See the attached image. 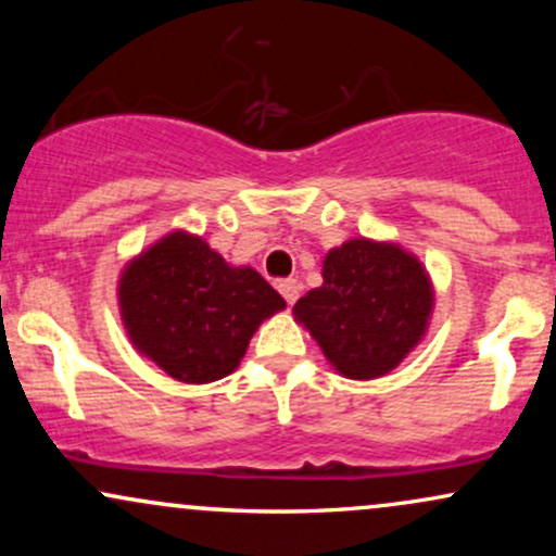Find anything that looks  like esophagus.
Masks as SVG:
<instances>
[{"mask_svg":"<svg viewBox=\"0 0 556 556\" xmlns=\"http://www.w3.org/2000/svg\"><path fill=\"white\" fill-rule=\"evenodd\" d=\"M277 290L279 292H282V298L287 300V303H295V300H298V292H300V282H298V279H282V282H279L277 285Z\"/></svg>","mask_w":556,"mask_h":556,"instance_id":"obj_1","label":"esophagus"}]
</instances>
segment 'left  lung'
Masks as SVG:
<instances>
[{
	"label": "left lung",
	"mask_w": 556,
	"mask_h": 556,
	"mask_svg": "<svg viewBox=\"0 0 556 556\" xmlns=\"http://www.w3.org/2000/svg\"><path fill=\"white\" fill-rule=\"evenodd\" d=\"M433 305L418 258L389 242L348 240L324 258V285L295 316L348 379H376L416 348Z\"/></svg>",
	"instance_id": "8db88e82"
}]
</instances>
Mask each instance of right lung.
I'll return each mask as SVG.
<instances>
[{
	"instance_id": "obj_1",
	"label": "right lung",
	"mask_w": 556,
	"mask_h": 556,
	"mask_svg": "<svg viewBox=\"0 0 556 556\" xmlns=\"http://www.w3.org/2000/svg\"><path fill=\"white\" fill-rule=\"evenodd\" d=\"M127 334L172 379L206 384L232 374L253 331L285 300L258 271L235 269L201 238L172 232L119 279Z\"/></svg>"
}]
</instances>
